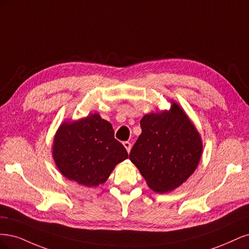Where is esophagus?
Returning <instances> with one entry per match:
<instances>
[{"mask_svg":"<svg viewBox=\"0 0 249 249\" xmlns=\"http://www.w3.org/2000/svg\"><path fill=\"white\" fill-rule=\"evenodd\" d=\"M123 146H124L125 149L127 150L128 153H129L130 150H131V143H130L129 142H123Z\"/></svg>","mask_w":249,"mask_h":249,"instance_id":"esophagus-1","label":"esophagus"}]
</instances>
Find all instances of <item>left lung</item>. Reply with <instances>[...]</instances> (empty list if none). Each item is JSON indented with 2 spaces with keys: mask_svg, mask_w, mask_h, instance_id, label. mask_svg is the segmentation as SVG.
<instances>
[{
  "mask_svg": "<svg viewBox=\"0 0 249 249\" xmlns=\"http://www.w3.org/2000/svg\"><path fill=\"white\" fill-rule=\"evenodd\" d=\"M141 127L129 159L149 188L158 194L175 190L196 170L203 154L202 136L174 100L170 109L143 116Z\"/></svg>",
  "mask_w": 249,
  "mask_h": 249,
  "instance_id": "obj_1",
  "label": "left lung"
}]
</instances>
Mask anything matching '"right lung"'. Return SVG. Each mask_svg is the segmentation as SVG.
Returning a JSON list of instances; mask_svg holds the SVG:
<instances>
[{"label":"right lung","instance_id":"obj_1","mask_svg":"<svg viewBox=\"0 0 249 249\" xmlns=\"http://www.w3.org/2000/svg\"><path fill=\"white\" fill-rule=\"evenodd\" d=\"M52 152L64 177L87 187L103 184L115 166L128 158L113 126L99 114L64 121L53 136Z\"/></svg>","mask_w":249,"mask_h":249}]
</instances>
